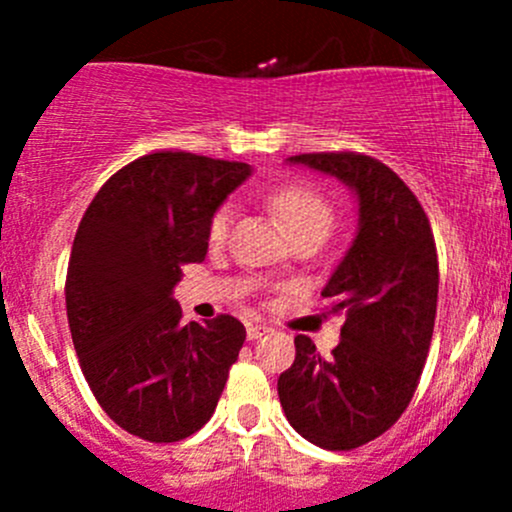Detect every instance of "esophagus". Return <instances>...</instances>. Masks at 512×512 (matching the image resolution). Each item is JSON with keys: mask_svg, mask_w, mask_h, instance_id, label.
Instances as JSON below:
<instances>
[{"mask_svg": "<svg viewBox=\"0 0 512 512\" xmlns=\"http://www.w3.org/2000/svg\"><path fill=\"white\" fill-rule=\"evenodd\" d=\"M272 329L267 327V324H247V337L250 339H260L265 337V334H270Z\"/></svg>", "mask_w": 512, "mask_h": 512, "instance_id": "1", "label": "esophagus"}]
</instances>
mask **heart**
Segmentation results:
<instances>
[{
	"instance_id": "b5f03b06",
	"label": "heart",
	"mask_w": 512,
	"mask_h": 512,
	"mask_svg": "<svg viewBox=\"0 0 512 512\" xmlns=\"http://www.w3.org/2000/svg\"><path fill=\"white\" fill-rule=\"evenodd\" d=\"M270 208L277 215L289 237L302 232H324L329 235L334 225V208L312 185H287L270 195ZM232 225V205H220L208 225L210 242H223Z\"/></svg>"
}]
</instances>
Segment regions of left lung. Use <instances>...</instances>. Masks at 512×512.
<instances>
[{"mask_svg":"<svg viewBox=\"0 0 512 512\" xmlns=\"http://www.w3.org/2000/svg\"><path fill=\"white\" fill-rule=\"evenodd\" d=\"M289 163L334 175L359 200V230L322 297L344 314L342 342L324 359L294 337L277 394L294 431L327 451H352L389 431L409 406L433 337L438 255L409 185L364 153H302Z\"/></svg>","mask_w":512,"mask_h":512,"instance_id":"left-lung-1","label":"left lung"}]
</instances>
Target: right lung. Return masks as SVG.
<instances>
[{
  "label": "right lung",
  "instance_id": "1",
  "mask_svg": "<svg viewBox=\"0 0 512 512\" xmlns=\"http://www.w3.org/2000/svg\"><path fill=\"white\" fill-rule=\"evenodd\" d=\"M250 165L158 151L103 183L66 272V314L81 371L108 418L151 443L193 436L218 406L245 327L230 314L183 324L173 299L203 262L215 210Z\"/></svg>",
  "mask_w": 512,
  "mask_h": 512
}]
</instances>
